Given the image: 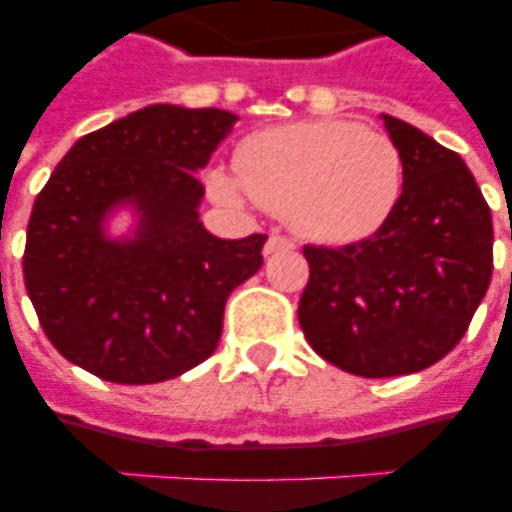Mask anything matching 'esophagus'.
<instances>
[{"instance_id":"esophagus-1","label":"esophagus","mask_w":512,"mask_h":512,"mask_svg":"<svg viewBox=\"0 0 512 512\" xmlns=\"http://www.w3.org/2000/svg\"><path fill=\"white\" fill-rule=\"evenodd\" d=\"M289 249H295V241L287 239V236H279V233H273L271 239L265 241V255H279V252H289Z\"/></svg>"}]
</instances>
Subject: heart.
Wrapping results in <instances>:
<instances>
[{
	"instance_id": "obj_1",
	"label": "heart",
	"mask_w": 512,
	"mask_h": 512,
	"mask_svg": "<svg viewBox=\"0 0 512 512\" xmlns=\"http://www.w3.org/2000/svg\"><path fill=\"white\" fill-rule=\"evenodd\" d=\"M239 180L212 172L217 199L287 215L297 233L321 244L372 236L393 215L404 188V159L388 135L345 119H308L249 135L236 154Z\"/></svg>"
}]
</instances>
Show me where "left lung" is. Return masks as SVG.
Segmentation results:
<instances>
[{
    "instance_id": "left-lung-1",
    "label": "left lung",
    "mask_w": 512,
    "mask_h": 512,
    "mask_svg": "<svg viewBox=\"0 0 512 512\" xmlns=\"http://www.w3.org/2000/svg\"><path fill=\"white\" fill-rule=\"evenodd\" d=\"M404 159V191L369 239L305 247L297 319L329 364L358 377L428 369L462 340L494 268L492 212L460 154L382 114Z\"/></svg>"
}]
</instances>
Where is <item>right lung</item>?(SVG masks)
Wrapping results in <instances>:
<instances>
[{
	"label": "right lung",
	"instance_id": "right-lung-1",
	"mask_svg": "<svg viewBox=\"0 0 512 512\" xmlns=\"http://www.w3.org/2000/svg\"><path fill=\"white\" fill-rule=\"evenodd\" d=\"M239 116L156 103L84 135L42 193L23 279L47 340L119 385L180 377L217 348L225 300L263 265L268 236L217 239L199 220L204 170ZM127 206L136 228L107 236Z\"/></svg>",
	"mask_w": 512,
	"mask_h": 512
}]
</instances>
